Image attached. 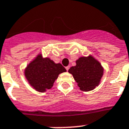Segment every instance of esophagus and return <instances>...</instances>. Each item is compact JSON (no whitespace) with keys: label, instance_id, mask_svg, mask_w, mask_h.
<instances>
[{"label":"esophagus","instance_id":"34e87169","mask_svg":"<svg viewBox=\"0 0 129 129\" xmlns=\"http://www.w3.org/2000/svg\"><path fill=\"white\" fill-rule=\"evenodd\" d=\"M70 68V66H67V67H66V69L67 71H68V70H69Z\"/></svg>","mask_w":129,"mask_h":129}]
</instances>
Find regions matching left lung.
Instances as JSON below:
<instances>
[{"label": "left lung", "mask_w": 129, "mask_h": 129, "mask_svg": "<svg viewBox=\"0 0 129 129\" xmlns=\"http://www.w3.org/2000/svg\"><path fill=\"white\" fill-rule=\"evenodd\" d=\"M76 66L70 68L69 73L73 75L81 90L90 91L99 85L103 75L104 69L92 56L81 57L76 61Z\"/></svg>", "instance_id": "8db88e82"}]
</instances>
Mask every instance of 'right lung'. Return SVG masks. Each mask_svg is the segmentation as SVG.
<instances>
[{"mask_svg": "<svg viewBox=\"0 0 129 129\" xmlns=\"http://www.w3.org/2000/svg\"><path fill=\"white\" fill-rule=\"evenodd\" d=\"M66 71L61 63H55L50 58H43L39 54L28 65L25 75L31 86L43 92L52 87L59 73Z\"/></svg>", "mask_w": 129, "mask_h": 129, "instance_id": "obj_1", "label": "right lung"}]
</instances>
